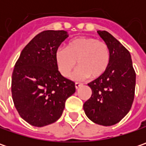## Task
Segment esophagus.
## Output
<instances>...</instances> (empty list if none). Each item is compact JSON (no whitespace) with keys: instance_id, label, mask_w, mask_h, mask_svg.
Segmentation results:
<instances>
[{"instance_id":"esophagus-1","label":"esophagus","mask_w":146,"mask_h":146,"mask_svg":"<svg viewBox=\"0 0 146 146\" xmlns=\"http://www.w3.org/2000/svg\"><path fill=\"white\" fill-rule=\"evenodd\" d=\"M75 86H76V88L77 89V88H79L80 87H81L82 84H80V83H77V82H76V84H75Z\"/></svg>"}]
</instances>
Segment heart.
Returning <instances> with one entry per match:
<instances>
[{"label":"heart","mask_w":146,"mask_h":146,"mask_svg":"<svg viewBox=\"0 0 146 146\" xmlns=\"http://www.w3.org/2000/svg\"><path fill=\"white\" fill-rule=\"evenodd\" d=\"M55 62L59 72L64 77L82 81L88 77L97 79L107 70L110 61L108 45L103 41L90 36H80L67 43L66 48H59L55 52Z\"/></svg>","instance_id":"1"}]
</instances>
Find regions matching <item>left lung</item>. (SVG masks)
Instances as JSON below:
<instances>
[{
  "label": "left lung",
  "mask_w": 146,
  "mask_h": 146,
  "mask_svg": "<svg viewBox=\"0 0 146 146\" xmlns=\"http://www.w3.org/2000/svg\"><path fill=\"white\" fill-rule=\"evenodd\" d=\"M98 33L109 47L110 61L103 76L88 84L92 96L84 104V110L93 123L111 126L119 123L132 107L136 73L128 50L108 31Z\"/></svg>",
  "instance_id": "left-lung-1"
}]
</instances>
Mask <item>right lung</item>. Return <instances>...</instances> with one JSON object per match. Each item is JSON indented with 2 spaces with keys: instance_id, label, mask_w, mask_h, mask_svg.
<instances>
[{
  "instance_id": "1",
  "label": "right lung",
  "mask_w": 146,
  "mask_h": 146,
  "mask_svg": "<svg viewBox=\"0 0 146 146\" xmlns=\"http://www.w3.org/2000/svg\"><path fill=\"white\" fill-rule=\"evenodd\" d=\"M68 37L66 31H44L21 52L12 74L14 106L29 124L44 127L62 115L65 102L76 92L75 83L65 78L55 62V52Z\"/></svg>"
}]
</instances>
